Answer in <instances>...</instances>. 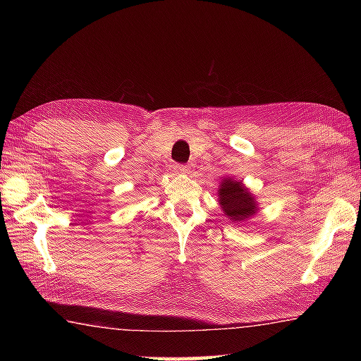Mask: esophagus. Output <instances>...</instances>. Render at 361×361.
<instances>
[{
    "label": "esophagus",
    "instance_id": "34e87169",
    "mask_svg": "<svg viewBox=\"0 0 361 361\" xmlns=\"http://www.w3.org/2000/svg\"><path fill=\"white\" fill-rule=\"evenodd\" d=\"M173 171L176 173H189L190 172V167L185 166V164H175L173 166Z\"/></svg>",
    "mask_w": 361,
    "mask_h": 361
}]
</instances>
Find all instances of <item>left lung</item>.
<instances>
[{
  "label": "left lung",
  "instance_id": "obj_1",
  "mask_svg": "<svg viewBox=\"0 0 361 361\" xmlns=\"http://www.w3.org/2000/svg\"><path fill=\"white\" fill-rule=\"evenodd\" d=\"M219 202L225 216L235 224L248 220L257 212L255 195L242 185V181H235L229 176L220 183Z\"/></svg>",
  "mask_w": 361,
  "mask_h": 361
}]
</instances>
